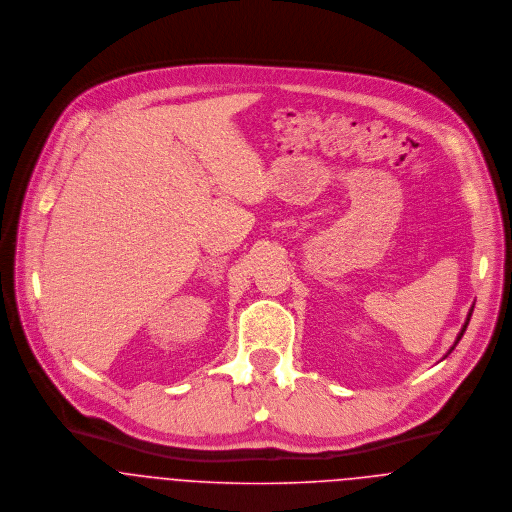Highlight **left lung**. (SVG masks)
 I'll return each mask as SVG.
<instances>
[{
    "label": "left lung",
    "mask_w": 512,
    "mask_h": 512,
    "mask_svg": "<svg viewBox=\"0 0 512 512\" xmlns=\"http://www.w3.org/2000/svg\"><path fill=\"white\" fill-rule=\"evenodd\" d=\"M471 313H473V309H471V311H469V315H467V321H465V325H463V327H461V331H459V335H457V339H455V343H453V347H451V349H449V353H451V351H453V349H455V345H457V343H459V341H461V337H463V333H465V329H467V325H469V319H471ZM449 353H447V355H449ZM447 355H445V357H447Z\"/></svg>",
    "instance_id": "8db88e82"
}]
</instances>
